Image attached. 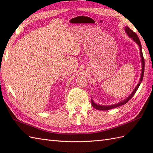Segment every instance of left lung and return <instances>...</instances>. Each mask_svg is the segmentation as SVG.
Instances as JSON below:
<instances>
[{"instance_id":"left-lung-1","label":"left lung","mask_w":153,"mask_h":153,"mask_svg":"<svg viewBox=\"0 0 153 153\" xmlns=\"http://www.w3.org/2000/svg\"><path fill=\"white\" fill-rule=\"evenodd\" d=\"M125 31L128 34L129 37L131 38H132L133 39H134V41H135L137 44L139 46V50H140V55H141V62H142V72H141V78H140V82L137 84V87H135V89H134V91L132 92V93H131V95H129L128 98H127L126 100H123V101L120 102L118 104H116V105H110V106H101V105H97L95 102L93 101V100L91 99V104H92V106L93 108H95L97 110H110V109H112V108H116V107H118L122 106L123 105H125L127 102H128L129 100H130L132 97L135 95V93L137 91V89L139 88V85H140V84L142 82L143 78V75H144V70H145V59H144V57H143V53H142V47H141V42L140 40H139V39L137 36V35L136 34L135 32L133 31L131 29H129L128 26H126L125 27Z\"/></svg>"}]
</instances>
